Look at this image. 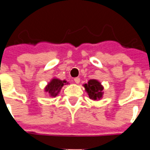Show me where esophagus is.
Masks as SVG:
<instances>
[{"label":"esophagus","mask_w":150,"mask_h":150,"mask_svg":"<svg viewBox=\"0 0 150 150\" xmlns=\"http://www.w3.org/2000/svg\"><path fill=\"white\" fill-rule=\"evenodd\" d=\"M74 81H75V83H79V82H80V79L78 78V77H77V78H75L74 79Z\"/></svg>","instance_id":"1"}]
</instances>
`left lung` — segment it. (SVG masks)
<instances>
[{
  "mask_svg": "<svg viewBox=\"0 0 150 150\" xmlns=\"http://www.w3.org/2000/svg\"><path fill=\"white\" fill-rule=\"evenodd\" d=\"M83 86L91 100H100L103 96L104 88L100 83L96 79H90L88 83H86Z\"/></svg>",
  "mask_w": 150,
  "mask_h": 150,
  "instance_id": "obj_1",
  "label": "left lung"
}]
</instances>
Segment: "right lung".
I'll return each mask as SVG.
<instances>
[{
	"mask_svg": "<svg viewBox=\"0 0 150 150\" xmlns=\"http://www.w3.org/2000/svg\"><path fill=\"white\" fill-rule=\"evenodd\" d=\"M64 83H67L66 80H60L59 79H53L50 82L48 85L46 86L45 88V91L47 92L48 94L52 96V97H55L56 96H58L59 91L62 88V86Z\"/></svg>",
	"mask_w": 150,
	"mask_h": 150,
	"instance_id": "add662e5",
	"label": "right lung"
}]
</instances>
